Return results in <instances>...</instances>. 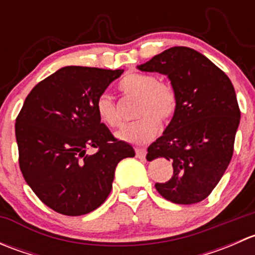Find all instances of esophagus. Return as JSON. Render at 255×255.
Here are the masks:
<instances>
[{
    "instance_id": "34e87169",
    "label": "esophagus",
    "mask_w": 255,
    "mask_h": 255,
    "mask_svg": "<svg viewBox=\"0 0 255 255\" xmlns=\"http://www.w3.org/2000/svg\"><path fill=\"white\" fill-rule=\"evenodd\" d=\"M135 155H137V158L139 159H145L146 150L144 148H137L135 149Z\"/></svg>"
}]
</instances>
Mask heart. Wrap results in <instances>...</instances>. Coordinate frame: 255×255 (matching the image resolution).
I'll return each mask as SVG.
<instances>
[{
	"label": "heart",
	"mask_w": 255,
	"mask_h": 255,
	"mask_svg": "<svg viewBox=\"0 0 255 255\" xmlns=\"http://www.w3.org/2000/svg\"><path fill=\"white\" fill-rule=\"evenodd\" d=\"M120 90L128 96L138 97L137 116L139 120L123 126L117 132L121 140L144 144L153 139L160 127V120L166 121L176 110V95L173 87L150 74H129L120 82ZM97 117L109 127H118L122 122L117 105L111 95H100L95 104Z\"/></svg>",
	"instance_id": "1"
}]
</instances>
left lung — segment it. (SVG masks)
Wrapping results in <instances>:
<instances>
[{
	"mask_svg": "<svg viewBox=\"0 0 255 255\" xmlns=\"http://www.w3.org/2000/svg\"><path fill=\"white\" fill-rule=\"evenodd\" d=\"M166 75L176 95V110L163 135L149 145L146 159L165 158L174 173L155 189L179 205L205 200L233 155L239 111L230 78L199 51L173 47L138 65Z\"/></svg>",
	"mask_w": 255,
	"mask_h": 255,
	"instance_id": "1",
	"label": "left lung"
}]
</instances>
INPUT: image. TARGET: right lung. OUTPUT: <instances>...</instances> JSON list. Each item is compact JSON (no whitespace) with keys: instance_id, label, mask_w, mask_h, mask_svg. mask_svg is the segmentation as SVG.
Wrapping results in <instances>:
<instances>
[{"instance_id":"right-lung-1","label":"right lung","mask_w":255,"mask_h":255,"mask_svg":"<svg viewBox=\"0 0 255 255\" xmlns=\"http://www.w3.org/2000/svg\"><path fill=\"white\" fill-rule=\"evenodd\" d=\"M123 70L65 66L33 87L16 120L23 177L43 204L66 216H81L106 201L117 164L135 155L116 139L95 111ZM98 151L92 156L86 149Z\"/></svg>"}]
</instances>
